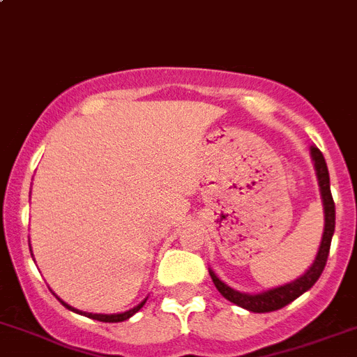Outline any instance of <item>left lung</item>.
Here are the masks:
<instances>
[{
  "label": "left lung",
  "mask_w": 357,
  "mask_h": 357,
  "mask_svg": "<svg viewBox=\"0 0 357 357\" xmlns=\"http://www.w3.org/2000/svg\"><path fill=\"white\" fill-rule=\"evenodd\" d=\"M311 156L314 160V169H317V176H319V185H320V194L324 199V211H326V227H324L322 242H320V249L317 252V258H314L313 265L310 266V271L304 275H301L298 279H295L294 282H288L284 287L274 288V290H268L265 294L258 295H249V294H240V291L233 290L227 284H224L213 272L210 271L211 279H213L215 287L227 301H231L233 304L240 307H245L249 311H255V313H268V311H275L284 307L287 304H290L291 301H295L297 297L304 294V291L310 290L313 287L317 279L320 278V274L324 272V266L327 263V256H329L331 249V238H333V233H335V201H333V195H331V186H329V171H327V163L324 160L322 151L317 149V147H311Z\"/></svg>",
  "instance_id": "1"
}]
</instances>
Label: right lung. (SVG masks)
Instances as JSON below:
<instances>
[{
	"label": "right lung",
	"instance_id": "1",
	"mask_svg": "<svg viewBox=\"0 0 357 357\" xmlns=\"http://www.w3.org/2000/svg\"><path fill=\"white\" fill-rule=\"evenodd\" d=\"M146 301H147V298H146ZM146 301H142V303H140L139 306H135L133 310L126 311V313H119V314H96V313H82V311H78V313L85 314V317H89V319H92V320H99V322H123V320H128V319H130V317H133V314L137 313V311H139L140 307L144 306V304H146ZM62 304L67 307V310L76 311L75 307H70L69 304H66V303H62Z\"/></svg>",
	"mask_w": 357,
	"mask_h": 357
}]
</instances>
